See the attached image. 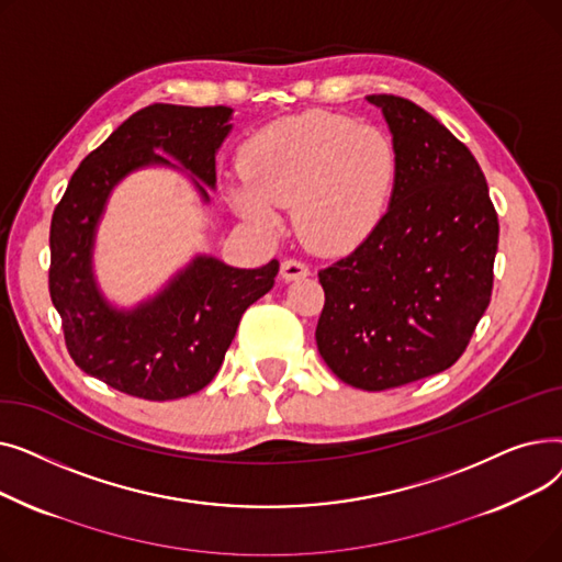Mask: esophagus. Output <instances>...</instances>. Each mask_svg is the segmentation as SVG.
<instances>
[{
	"instance_id": "esophagus-1",
	"label": "esophagus",
	"mask_w": 562,
	"mask_h": 562,
	"mask_svg": "<svg viewBox=\"0 0 562 562\" xmlns=\"http://www.w3.org/2000/svg\"><path fill=\"white\" fill-rule=\"evenodd\" d=\"M280 276L284 280H299V278L310 276V266L303 263L301 259H284L282 261V269H280Z\"/></svg>"
}]
</instances>
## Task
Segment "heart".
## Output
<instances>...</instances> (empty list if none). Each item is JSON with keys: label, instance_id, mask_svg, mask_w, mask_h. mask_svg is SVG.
<instances>
[{"label": "heart", "instance_id": "obj_1", "mask_svg": "<svg viewBox=\"0 0 562 562\" xmlns=\"http://www.w3.org/2000/svg\"><path fill=\"white\" fill-rule=\"evenodd\" d=\"M246 177L227 187L234 210L266 234L293 204L301 239L316 252L360 246L385 216L398 175L392 138L352 117L307 111L259 130L241 153Z\"/></svg>", "mask_w": 562, "mask_h": 562}]
</instances>
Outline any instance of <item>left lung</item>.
I'll return each mask as SVG.
<instances>
[{"instance_id": "left-lung-1", "label": "left lung", "mask_w": 562, "mask_h": 562, "mask_svg": "<svg viewBox=\"0 0 562 562\" xmlns=\"http://www.w3.org/2000/svg\"><path fill=\"white\" fill-rule=\"evenodd\" d=\"M398 157L387 214L318 271L326 303L316 346L333 373L367 392L453 367L485 314L498 218L485 175L445 125L405 98L369 95Z\"/></svg>"}]
</instances>
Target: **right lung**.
<instances>
[{
  "instance_id": "obj_1",
  "label": "right lung",
  "mask_w": 562,
  "mask_h": 562,
  "mask_svg": "<svg viewBox=\"0 0 562 562\" xmlns=\"http://www.w3.org/2000/svg\"><path fill=\"white\" fill-rule=\"evenodd\" d=\"M229 115V106L150 104L136 111L79 164L54 210L49 296L61 314L66 348L83 373L123 394L172 401L210 385L244 312L276 284L278 259L250 271L198 257L155 301L125 314L111 310L93 282V234L113 184L145 164H170L153 153L161 147L214 187ZM200 193L206 200L202 187Z\"/></svg>"
}]
</instances>
